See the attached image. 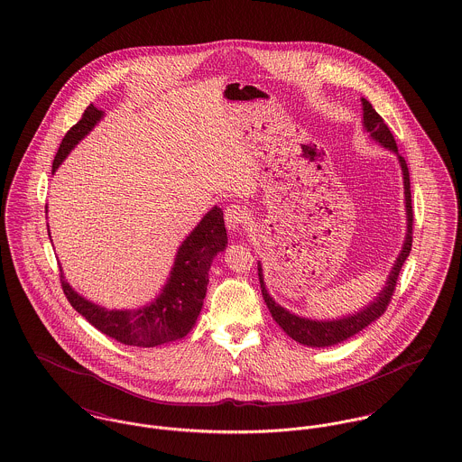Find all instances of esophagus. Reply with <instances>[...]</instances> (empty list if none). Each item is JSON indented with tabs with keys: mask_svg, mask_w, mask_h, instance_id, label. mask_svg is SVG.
I'll return each instance as SVG.
<instances>
[{
	"mask_svg": "<svg viewBox=\"0 0 462 462\" xmlns=\"http://www.w3.org/2000/svg\"><path fill=\"white\" fill-rule=\"evenodd\" d=\"M248 219L246 208L241 204H230L225 208V223L228 230H239Z\"/></svg>",
	"mask_w": 462,
	"mask_h": 462,
	"instance_id": "esophagus-1",
	"label": "esophagus"
}]
</instances>
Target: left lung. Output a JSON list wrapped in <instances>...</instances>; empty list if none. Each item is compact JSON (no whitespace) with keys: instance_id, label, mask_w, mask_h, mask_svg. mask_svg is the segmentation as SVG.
I'll use <instances>...</instances> for the list:
<instances>
[{"instance_id":"8db88e82","label":"left lung","mask_w":462,"mask_h":462,"mask_svg":"<svg viewBox=\"0 0 462 462\" xmlns=\"http://www.w3.org/2000/svg\"><path fill=\"white\" fill-rule=\"evenodd\" d=\"M363 103V125L366 129V133H370V136L379 142L383 147L393 151L399 155L397 151V143L395 138L392 134V131L388 129V125L384 124V120L381 118V115L372 107V104L366 99H361ZM399 162L402 168V175H404V195H406V214H408V234H406V241L402 246V252L399 254L397 262L393 263V269L386 280V285L383 287V291L379 292V296L368 305L363 308L358 313L344 317V319H337V320H311L305 317H298L294 313H291L289 310L280 307L274 303V300L269 296L265 283H263V276H262V267L258 263V280H260V289H262V298L265 301V305L269 308L273 319L278 322V326L296 342L310 346V347H329L335 344H340L347 338H351L353 335L359 333L363 328H366L368 324H372L375 319H379L386 308L392 301V296L395 292V285L399 280V273L406 262V258L410 256L411 245H412V207H411V186H410V170L406 164V159L402 155H399Z\"/></svg>"}]
</instances>
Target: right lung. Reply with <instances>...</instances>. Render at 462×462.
Masks as SVG:
<instances>
[{"label":"right lung","mask_w":462,"mask_h":462,"mask_svg":"<svg viewBox=\"0 0 462 462\" xmlns=\"http://www.w3.org/2000/svg\"><path fill=\"white\" fill-rule=\"evenodd\" d=\"M103 111L90 104L81 120L63 136L52 173L67 154L94 129ZM223 210L212 207L180 245L168 283L154 303L138 310H106L81 298L60 273V283L72 308L106 337L134 347H157L186 337L195 326L206 298L208 269L216 254L226 246Z\"/></svg>","instance_id":"1"}]
</instances>
